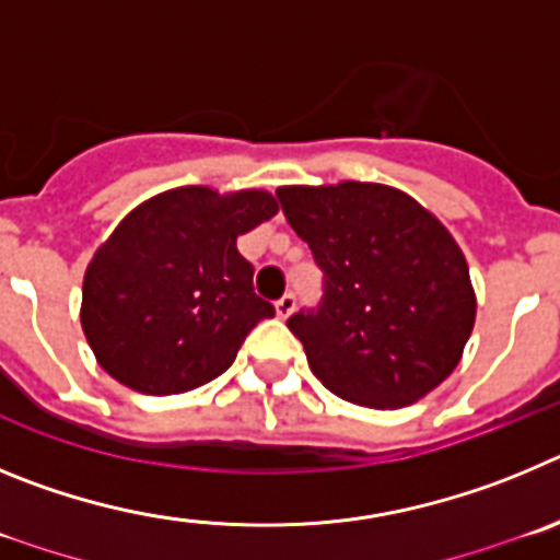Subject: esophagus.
<instances>
[{
  "mask_svg": "<svg viewBox=\"0 0 560 560\" xmlns=\"http://www.w3.org/2000/svg\"><path fill=\"white\" fill-rule=\"evenodd\" d=\"M292 312H295V295H292V292H284V295L276 301V315L290 317Z\"/></svg>",
  "mask_w": 560,
  "mask_h": 560,
  "instance_id": "obj_1",
  "label": "esophagus"
}]
</instances>
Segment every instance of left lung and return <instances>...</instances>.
Listing matches in <instances>:
<instances>
[{
    "instance_id": "obj_1",
    "label": "left lung",
    "mask_w": 560,
    "mask_h": 560,
    "mask_svg": "<svg viewBox=\"0 0 560 560\" xmlns=\"http://www.w3.org/2000/svg\"><path fill=\"white\" fill-rule=\"evenodd\" d=\"M292 231L324 270V299L287 320L312 374L340 399L407 407L460 362L477 301L452 234L382 184L276 189Z\"/></svg>"
}]
</instances>
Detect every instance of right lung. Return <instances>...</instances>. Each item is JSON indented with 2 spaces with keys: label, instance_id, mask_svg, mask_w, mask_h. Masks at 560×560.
<instances>
[{
  "label": "right lung",
  "instance_id": "obj_1",
  "mask_svg": "<svg viewBox=\"0 0 560 560\" xmlns=\"http://www.w3.org/2000/svg\"><path fill=\"white\" fill-rule=\"evenodd\" d=\"M276 211L261 189L220 195L209 186L136 206L85 268L80 324L100 365L150 396L223 374L248 331L276 315L236 250V236Z\"/></svg>",
  "mask_w": 560,
  "mask_h": 560
}]
</instances>
